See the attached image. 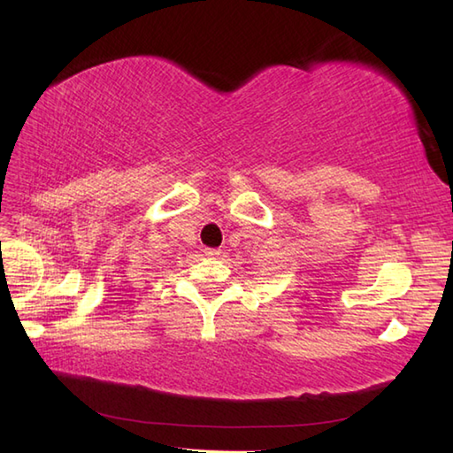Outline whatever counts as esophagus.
I'll return each instance as SVG.
<instances>
[{"label": "esophagus", "mask_w": 453, "mask_h": 453, "mask_svg": "<svg viewBox=\"0 0 453 453\" xmlns=\"http://www.w3.org/2000/svg\"><path fill=\"white\" fill-rule=\"evenodd\" d=\"M219 253H221L219 249H210V247H208V249H204V255H206V257H210V258L219 257Z\"/></svg>", "instance_id": "1"}]
</instances>
